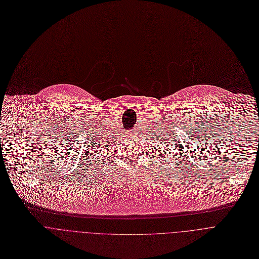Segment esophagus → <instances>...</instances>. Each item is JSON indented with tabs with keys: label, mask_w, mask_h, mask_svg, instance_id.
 I'll use <instances>...</instances> for the list:
<instances>
[{
	"label": "esophagus",
	"mask_w": 259,
	"mask_h": 259,
	"mask_svg": "<svg viewBox=\"0 0 259 259\" xmlns=\"http://www.w3.org/2000/svg\"><path fill=\"white\" fill-rule=\"evenodd\" d=\"M136 134H138V133H137V132H136V131H132V132H129V133H128V135H129V136H131V137H133V136H135V135H136Z\"/></svg>",
	"instance_id": "esophagus-1"
}]
</instances>
